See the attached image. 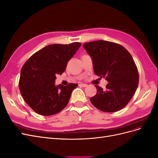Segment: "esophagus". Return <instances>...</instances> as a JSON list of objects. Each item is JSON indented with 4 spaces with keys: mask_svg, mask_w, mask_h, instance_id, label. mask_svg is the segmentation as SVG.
Instances as JSON below:
<instances>
[{
    "mask_svg": "<svg viewBox=\"0 0 158 158\" xmlns=\"http://www.w3.org/2000/svg\"><path fill=\"white\" fill-rule=\"evenodd\" d=\"M79 85H80V86H81V87H86L87 85H88V84L82 83V82H80V83H79Z\"/></svg>",
    "mask_w": 158,
    "mask_h": 158,
    "instance_id": "esophagus-1",
    "label": "esophagus"
}]
</instances>
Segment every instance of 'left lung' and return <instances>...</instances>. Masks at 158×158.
I'll return each instance as SVG.
<instances>
[{"mask_svg": "<svg viewBox=\"0 0 158 158\" xmlns=\"http://www.w3.org/2000/svg\"><path fill=\"white\" fill-rule=\"evenodd\" d=\"M95 74L108 82L106 89L95 85L97 94L90 102L100 111L115 112L125 107L138 88L139 76L131 55L122 45L99 40L85 43Z\"/></svg>", "mask_w": 158, "mask_h": 158, "instance_id": "left-lung-1", "label": "left lung"}]
</instances>
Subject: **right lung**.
<instances>
[{"mask_svg":"<svg viewBox=\"0 0 158 158\" xmlns=\"http://www.w3.org/2000/svg\"><path fill=\"white\" fill-rule=\"evenodd\" d=\"M81 45L78 42L49 45L36 52L23 65L19 88L23 99L35 113L49 116L67 106L78 84L56 85V75L64 73L69 60Z\"/></svg>","mask_w":158,"mask_h":158,"instance_id":"right-lung-1","label":"right lung"}]
</instances>
